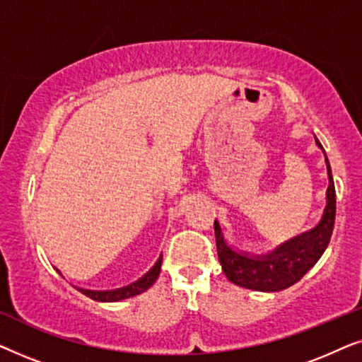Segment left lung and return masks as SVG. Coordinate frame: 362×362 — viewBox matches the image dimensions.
Returning a JSON list of instances; mask_svg holds the SVG:
<instances>
[{
    "instance_id": "obj_1",
    "label": "left lung",
    "mask_w": 362,
    "mask_h": 362,
    "mask_svg": "<svg viewBox=\"0 0 362 362\" xmlns=\"http://www.w3.org/2000/svg\"><path fill=\"white\" fill-rule=\"evenodd\" d=\"M321 150V143L315 138ZM325 153V150H323ZM326 170H328V191L323 217L313 229L284 242L265 255H250L239 252L227 244L222 227L214 221L217 255L222 270L232 284L257 291H280L296 284L323 255L329 244L336 216V191L331 166L325 153Z\"/></svg>"
}]
</instances>
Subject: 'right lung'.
<instances>
[{"label": "right lung", "instance_id": "add662e5", "mask_svg": "<svg viewBox=\"0 0 362 362\" xmlns=\"http://www.w3.org/2000/svg\"><path fill=\"white\" fill-rule=\"evenodd\" d=\"M161 262H163V255H160V259L156 260V264L153 265L150 272H146V274L143 275L140 280L133 281V284L123 286V288L103 290V291L102 290H87V288H81V286H76V288L81 291V293H83L86 296H88V298H92L95 301H120L125 298H132V296L140 295V293H143V291H146L153 284H155L158 275H160ZM59 274H61V272H59Z\"/></svg>", "mask_w": 362, "mask_h": 362}]
</instances>
